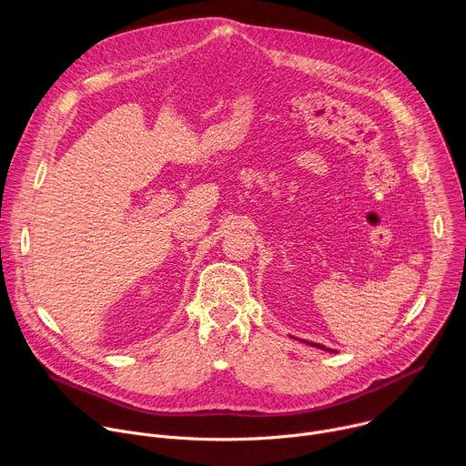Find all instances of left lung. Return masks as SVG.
<instances>
[{
    "label": "left lung",
    "mask_w": 466,
    "mask_h": 466,
    "mask_svg": "<svg viewBox=\"0 0 466 466\" xmlns=\"http://www.w3.org/2000/svg\"><path fill=\"white\" fill-rule=\"evenodd\" d=\"M313 347H317V349H322V350H326L322 345H317V343H313Z\"/></svg>",
    "instance_id": "obj_1"
}]
</instances>
